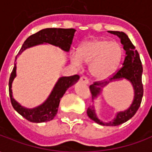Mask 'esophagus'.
<instances>
[{
  "label": "esophagus",
  "instance_id": "1",
  "mask_svg": "<svg viewBox=\"0 0 152 152\" xmlns=\"http://www.w3.org/2000/svg\"><path fill=\"white\" fill-rule=\"evenodd\" d=\"M80 81L83 83H85L86 85H88L89 83V80H88V78H87L86 76H81V77H80Z\"/></svg>",
  "mask_w": 152,
  "mask_h": 152
}]
</instances>
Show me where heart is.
<instances>
[{
	"instance_id": "1",
	"label": "heart",
	"mask_w": 152,
	"mask_h": 152,
	"mask_svg": "<svg viewBox=\"0 0 152 152\" xmlns=\"http://www.w3.org/2000/svg\"><path fill=\"white\" fill-rule=\"evenodd\" d=\"M124 54L121 44L104 38L83 42L78 50L70 52L71 62L77 67L89 63V72L96 79L108 78L117 70Z\"/></svg>"
}]
</instances>
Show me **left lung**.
<instances>
[{
	"label": "left lung",
	"mask_w": 152,
	"mask_h": 152,
	"mask_svg": "<svg viewBox=\"0 0 152 152\" xmlns=\"http://www.w3.org/2000/svg\"><path fill=\"white\" fill-rule=\"evenodd\" d=\"M108 32L112 34L116 35L118 37L121 39V44L123 45V48L125 50V58H124L123 66L115 73L114 75L109 79V80L104 82H94L93 85L89 86L90 92L92 94V99H97L99 94L102 93V89L108 85L109 83L113 81H117L121 80H126L131 83L134 89V99L131 105L124 111L117 112L115 116L112 121L104 122L99 120L98 115L96 114L94 106H90L87 109V115L92 121L96 123L106 125V126H117L128 121L129 119L134 116L137 112V109L140 107L142 95H143V86L142 83V66L141 63L140 57L135 50V47L131 42L129 38L127 35L123 31H108Z\"/></svg>",
	"instance_id": "8db88e82"
}]
</instances>
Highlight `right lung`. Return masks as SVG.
Returning <instances> with one entry per match:
<instances>
[{
	"instance_id": "1",
	"label": "right lung",
	"mask_w": 152,
	"mask_h": 152,
	"mask_svg": "<svg viewBox=\"0 0 152 152\" xmlns=\"http://www.w3.org/2000/svg\"><path fill=\"white\" fill-rule=\"evenodd\" d=\"M75 32L76 30L73 28L42 29L37 33L30 36L25 40L18 52V55L16 56V59L17 57L19 54H21L25 50L42 44H50L54 46L59 47L61 50H63L65 52H69ZM16 68L17 66H16V63H15V66L9 81V93H10L12 106L15 111L18 114L21 115L23 117L27 119L30 122H34V123H41V122L52 121L58 112L60 99H62L66 89L71 86H74L80 79V76L78 75L60 77L58 80L49 97L42 104L33 108H27L25 107H23L13 98L12 83L14 79L16 77Z\"/></svg>"
}]
</instances>
